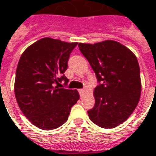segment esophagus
<instances>
[{"instance_id": "esophagus-1", "label": "esophagus", "mask_w": 156, "mask_h": 156, "mask_svg": "<svg viewBox=\"0 0 156 156\" xmlns=\"http://www.w3.org/2000/svg\"><path fill=\"white\" fill-rule=\"evenodd\" d=\"M79 93H80V96H81V97H83L86 94V90L85 89H80V90H79Z\"/></svg>"}]
</instances>
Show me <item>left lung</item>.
I'll use <instances>...</instances> for the list:
<instances>
[{
	"label": "left lung",
	"mask_w": 156,
	"mask_h": 156,
	"mask_svg": "<svg viewBox=\"0 0 156 156\" xmlns=\"http://www.w3.org/2000/svg\"><path fill=\"white\" fill-rule=\"evenodd\" d=\"M78 47L101 82L94 91L95 105L87 111L88 117L101 128H115L129 118L140 100L137 59L127 47L113 40L79 43Z\"/></svg>",
	"instance_id": "left-lung-1"
}]
</instances>
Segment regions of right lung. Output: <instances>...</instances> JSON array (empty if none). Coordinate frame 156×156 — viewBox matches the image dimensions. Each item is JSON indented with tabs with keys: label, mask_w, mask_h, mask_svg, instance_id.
Masks as SVG:
<instances>
[{
	"label": "right lung",
	"mask_w": 156,
	"mask_h": 156,
	"mask_svg": "<svg viewBox=\"0 0 156 156\" xmlns=\"http://www.w3.org/2000/svg\"><path fill=\"white\" fill-rule=\"evenodd\" d=\"M77 43L44 37L27 48L18 63L14 93L19 107L39 129H54L68 120L80 99L77 90L59 88Z\"/></svg>",
	"instance_id": "obj_1"
}]
</instances>
